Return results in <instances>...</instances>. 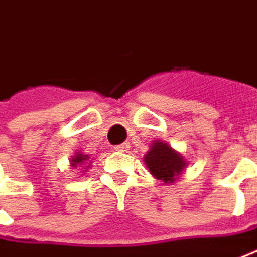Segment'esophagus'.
Masks as SVG:
<instances>
[{"label":"esophagus","mask_w":257,"mask_h":257,"mask_svg":"<svg viewBox=\"0 0 257 257\" xmlns=\"http://www.w3.org/2000/svg\"><path fill=\"white\" fill-rule=\"evenodd\" d=\"M128 150H129L128 142H125V144H119V145L115 147V151H117V152H128Z\"/></svg>","instance_id":"obj_1"}]
</instances>
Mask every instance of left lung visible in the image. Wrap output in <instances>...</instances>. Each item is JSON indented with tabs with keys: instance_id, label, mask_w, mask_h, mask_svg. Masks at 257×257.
<instances>
[{
	"instance_id": "obj_1",
	"label": "left lung",
	"mask_w": 257,
	"mask_h": 257,
	"mask_svg": "<svg viewBox=\"0 0 257 257\" xmlns=\"http://www.w3.org/2000/svg\"><path fill=\"white\" fill-rule=\"evenodd\" d=\"M144 161L150 173L165 184L175 183V180L187 165V161L180 152L160 140L151 144V150L144 157Z\"/></svg>"
}]
</instances>
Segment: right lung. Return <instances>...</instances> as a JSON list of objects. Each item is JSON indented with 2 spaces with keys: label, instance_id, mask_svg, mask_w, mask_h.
<instances>
[{
  "label": "right lung",
  "instance_id": "add662e5",
  "mask_svg": "<svg viewBox=\"0 0 257 257\" xmlns=\"http://www.w3.org/2000/svg\"><path fill=\"white\" fill-rule=\"evenodd\" d=\"M89 155H84V154H82V152H77L74 157L72 158V161H70V164H72V167H82V168H84V166L86 167V168H89V165H86V164H89ZM86 170V169H84Z\"/></svg>",
  "mask_w": 257,
  "mask_h": 257
}]
</instances>
